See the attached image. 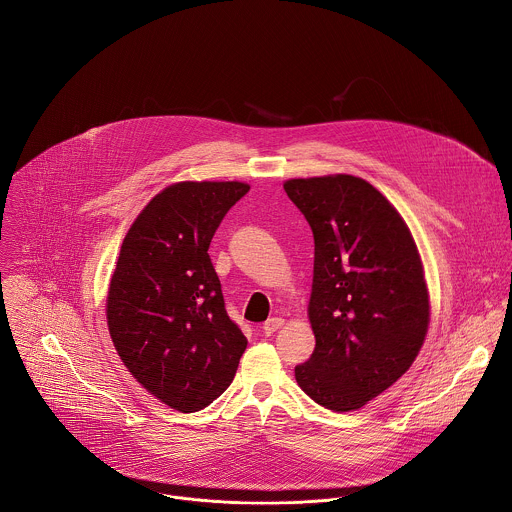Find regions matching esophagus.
<instances>
[{
	"label": "esophagus",
	"instance_id": "1",
	"mask_svg": "<svg viewBox=\"0 0 512 512\" xmlns=\"http://www.w3.org/2000/svg\"><path fill=\"white\" fill-rule=\"evenodd\" d=\"M282 325H284V319H282V317H272V319H268V321L262 325V331H264L266 335H272V333H276Z\"/></svg>",
	"mask_w": 512,
	"mask_h": 512
}]
</instances>
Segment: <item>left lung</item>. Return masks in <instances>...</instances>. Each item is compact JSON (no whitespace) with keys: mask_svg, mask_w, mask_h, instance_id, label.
Returning <instances> with one entry per match:
<instances>
[{"mask_svg":"<svg viewBox=\"0 0 512 512\" xmlns=\"http://www.w3.org/2000/svg\"><path fill=\"white\" fill-rule=\"evenodd\" d=\"M284 189L315 240V351L295 366V380L319 406L359 410L392 386L424 345L430 299L416 242L398 211L361 177L290 179Z\"/></svg>","mask_w":512,"mask_h":512,"instance_id":"left-lung-1","label":"left lung"}]
</instances>
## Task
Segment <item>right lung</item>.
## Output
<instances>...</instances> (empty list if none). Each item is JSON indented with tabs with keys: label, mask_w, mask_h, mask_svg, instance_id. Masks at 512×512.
<instances>
[{
	"label": "right lung",
	"mask_w": 512,
	"mask_h": 512,
	"mask_svg": "<svg viewBox=\"0 0 512 512\" xmlns=\"http://www.w3.org/2000/svg\"><path fill=\"white\" fill-rule=\"evenodd\" d=\"M248 191L238 181L163 189L128 230L110 280L106 317L122 363L183 414L219 398L248 345L209 256L224 215Z\"/></svg>",
	"instance_id": "1"
}]
</instances>
